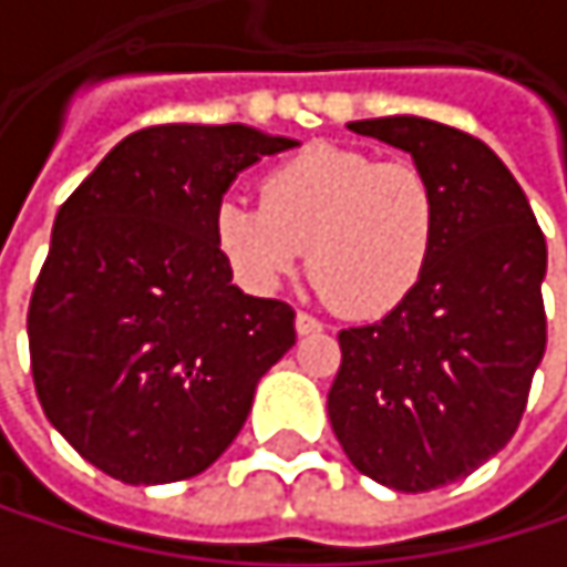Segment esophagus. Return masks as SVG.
<instances>
[{
  "label": "esophagus",
  "mask_w": 567,
  "mask_h": 567,
  "mask_svg": "<svg viewBox=\"0 0 567 567\" xmlns=\"http://www.w3.org/2000/svg\"><path fill=\"white\" fill-rule=\"evenodd\" d=\"M295 331H298V334H315V331H321V321L311 318L308 311H298V315H295Z\"/></svg>",
  "instance_id": "1"
}]
</instances>
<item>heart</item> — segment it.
<instances>
[{
  "mask_svg": "<svg viewBox=\"0 0 567 567\" xmlns=\"http://www.w3.org/2000/svg\"><path fill=\"white\" fill-rule=\"evenodd\" d=\"M440 199L406 161L315 144L259 176V203L226 196L213 209V243L256 295H269L305 259L324 298L344 311L388 315L430 269Z\"/></svg>",
  "mask_w": 567,
  "mask_h": 567,
  "instance_id": "obj_1",
  "label": "heart"
}]
</instances>
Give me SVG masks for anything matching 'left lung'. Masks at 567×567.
<instances>
[{
  "label": "left lung",
  "instance_id": "obj_1",
  "mask_svg": "<svg viewBox=\"0 0 567 567\" xmlns=\"http://www.w3.org/2000/svg\"><path fill=\"white\" fill-rule=\"evenodd\" d=\"M348 127L426 173L440 236L406 301L338 334L328 416L358 473L396 493H426L496 456L522 420L545 354V236L483 141L413 114Z\"/></svg>",
  "mask_w": 567,
  "mask_h": 567
}]
</instances>
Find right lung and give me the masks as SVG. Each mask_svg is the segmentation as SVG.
Listing matches in <instances>:
<instances>
[{
  "label": "right lung",
  "mask_w": 567,
  "mask_h": 567,
  "mask_svg": "<svg viewBox=\"0 0 567 567\" xmlns=\"http://www.w3.org/2000/svg\"><path fill=\"white\" fill-rule=\"evenodd\" d=\"M291 147L249 124H161L61 203L29 305L32 378L101 473L161 486L209 470L295 344V311L233 285L213 243L233 179Z\"/></svg>",
  "instance_id": "add662e5"
}]
</instances>
